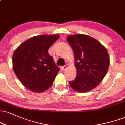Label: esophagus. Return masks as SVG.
<instances>
[{"mask_svg":"<svg viewBox=\"0 0 125 125\" xmlns=\"http://www.w3.org/2000/svg\"><path fill=\"white\" fill-rule=\"evenodd\" d=\"M68 67V64H66V65H65V66H63L62 67V69L63 70H66L67 69V67Z\"/></svg>","mask_w":125,"mask_h":125,"instance_id":"obj_1","label":"esophagus"}]
</instances>
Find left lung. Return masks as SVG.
Masks as SVG:
<instances>
[{
	"instance_id": "8db88e82",
	"label": "left lung",
	"mask_w": 125,
	"mask_h": 125,
	"mask_svg": "<svg viewBox=\"0 0 125 125\" xmlns=\"http://www.w3.org/2000/svg\"><path fill=\"white\" fill-rule=\"evenodd\" d=\"M67 41L73 51L77 71L76 78L69 84L76 91L87 92L106 74L110 63L108 52L99 42L89 35H69Z\"/></svg>"
}]
</instances>
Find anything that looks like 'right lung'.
I'll list each match as a JSON object with an SVG mask.
<instances>
[{"label":"right lung","instance_id":"add662e5","mask_svg":"<svg viewBox=\"0 0 125 125\" xmlns=\"http://www.w3.org/2000/svg\"><path fill=\"white\" fill-rule=\"evenodd\" d=\"M59 38V35L31 37L14 52L13 69L23 85L41 93L50 88L60 71L48 50Z\"/></svg>","mask_w":125,"mask_h":125}]
</instances>
